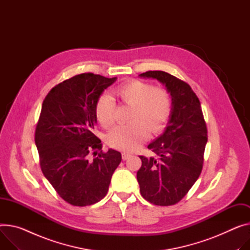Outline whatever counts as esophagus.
<instances>
[{
  "mask_svg": "<svg viewBox=\"0 0 250 250\" xmlns=\"http://www.w3.org/2000/svg\"><path fill=\"white\" fill-rule=\"evenodd\" d=\"M129 157H131V153H129V152H123L122 153V159L123 160H127Z\"/></svg>",
  "mask_w": 250,
  "mask_h": 250,
  "instance_id": "esophagus-1",
  "label": "esophagus"
}]
</instances>
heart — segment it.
Returning a JSON list of instances; mask_svg holds the SVG:
<instances>
[{"label": "heart", "instance_id": "1", "mask_svg": "<svg viewBox=\"0 0 250 250\" xmlns=\"http://www.w3.org/2000/svg\"><path fill=\"white\" fill-rule=\"evenodd\" d=\"M116 99L131 106L129 123L115 127L108 135L111 147L130 151L140 146L151 133L159 132L167 123L172 109L170 93L164 88H153L150 83L130 80L110 95L104 94L95 104V116L105 128L114 123V110Z\"/></svg>", "mask_w": 250, "mask_h": 250}]
</instances>
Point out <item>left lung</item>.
Here are the masks:
<instances>
[{
	"label": "left lung",
	"mask_w": 250,
	"mask_h": 250,
	"mask_svg": "<svg viewBox=\"0 0 250 250\" xmlns=\"http://www.w3.org/2000/svg\"><path fill=\"white\" fill-rule=\"evenodd\" d=\"M139 76L158 80L172 98L163 134L148 145L157 158L139 156L140 193L155 205H174L193 186L203 167L207 128L201 105L191 87L174 76L163 71H148Z\"/></svg>",
	"instance_id": "8db88e82"
}]
</instances>
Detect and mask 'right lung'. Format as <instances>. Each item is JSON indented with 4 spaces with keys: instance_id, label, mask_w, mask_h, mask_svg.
Segmentation results:
<instances>
[{
    "instance_id": "1",
    "label": "right lung",
    "mask_w": 250,
    "mask_h": 250,
    "mask_svg": "<svg viewBox=\"0 0 250 250\" xmlns=\"http://www.w3.org/2000/svg\"><path fill=\"white\" fill-rule=\"evenodd\" d=\"M116 80L93 73L76 75L52 88L43 102L35 132L40 166L57 193L71 205L103 199L121 162L120 152H102L101 140L93 133L95 104ZM91 150L99 155L93 161L87 159Z\"/></svg>"
}]
</instances>
